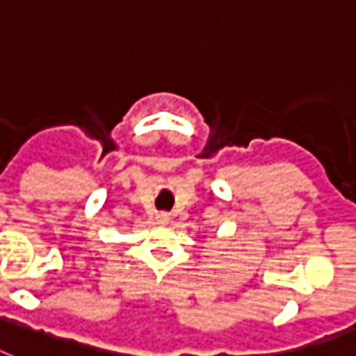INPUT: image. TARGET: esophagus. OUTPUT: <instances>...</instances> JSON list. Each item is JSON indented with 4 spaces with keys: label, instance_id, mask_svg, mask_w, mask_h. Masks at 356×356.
Wrapping results in <instances>:
<instances>
[{
    "label": "esophagus",
    "instance_id": "obj_1",
    "mask_svg": "<svg viewBox=\"0 0 356 356\" xmlns=\"http://www.w3.org/2000/svg\"><path fill=\"white\" fill-rule=\"evenodd\" d=\"M157 223L159 225H168L170 223V213H166V212L157 213Z\"/></svg>",
    "mask_w": 356,
    "mask_h": 356
}]
</instances>
